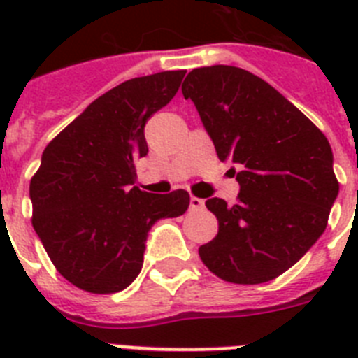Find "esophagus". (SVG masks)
<instances>
[{"instance_id":"esophagus-1","label":"esophagus","mask_w":358,"mask_h":358,"mask_svg":"<svg viewBox=\"0 0 358 358\" xmlns=\"http://www.w3.org/2000/svg\"><path fill=\"white\" fill-rule=\"evenodd\" d=\"M189 208H192V210H202V208H204V201L192 195V197H189Z\"/></svg>"}]
</instances>
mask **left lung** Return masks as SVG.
Instances as JSON below:
<instances>
[{
  "label": "left lung",
  "mask_w": 358,
  "mask_h": 358,
  "mask_svg": "<svg viewBox=\"0 0 358 358\" xmlns=\"http://www.w3.org/2000/svg\"><path fill=\"white\" fill-rule=\"evenodd\" d=\"M220 161L240 166L236 204L206 201L218 233L199 248L215 276L265 283L324 233L339 194L327 136L273 85L235 66L195 68L182 82Z\"/></svg>",
  "instance_id": "obj_1"
}]
</instances>
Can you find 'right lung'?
I'll list each match as a JSON object with an SVG mask.
<instances>
[{"instance_id":"1","label":"right lung","mask_w":358,"mask_h":358,"mask_svg":"<svg viewBox=\"0 0 358 358\" xmlns=\"http://www.w3.org/2000/svg\"><path fill=\"white\" fill-rule=\"evenodd\" d=\"M185 69L131 78L98 96L46 145L30 181L31 224L55 268L91 294L127 289L143 265L152 224L189 206V195L141 192L145 123L176 96Z\"/></svg>"}]
</instances>
